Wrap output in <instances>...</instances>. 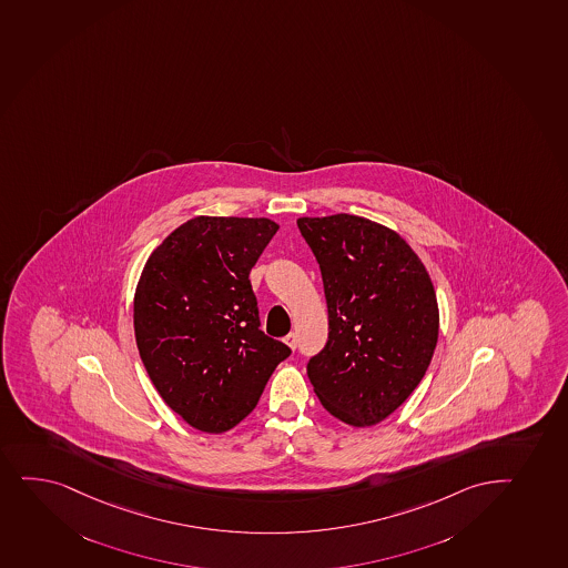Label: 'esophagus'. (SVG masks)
Wrapping results in <instances>:
<instances>
[{
  "label": "esophagus",
  "mask_w": 568,
  "mask_h": 568,
  "mask_svg": "<svg viewBox=\"0 0 568 568\" xmlns=\"http://www.w3.org/2000/svg\"><path fill=\"white\" fill-rule=\"evenodd\" d=\"M285 344L291 347V349H296V334L294 332H288L287 336H285Z\"/></svg>",
  "instance_id": "obj_1"
}]
</instances>
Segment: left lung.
Masks as SVG:
<instances>
[{"mask_svg":"<svg viewBox=\"0 0 568 568\" xmlns=\"http://www.w3.org/2000/svg\"><path fill=\"white\" fill-rule=\"evenodd\" d=\"M320 264L328 339L307 377L328 414L351 427L389 417L427 372L438 302L427 270L396 232L357 215L298 219Z\"/></svg>","mask_w":568,"mask_h":568,"instance_id":"left-lung-1","label":"left lung"}]
</instances>
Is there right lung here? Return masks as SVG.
<instances>
[{"label":"right lung","mask_w":568,"mask_h":568,"mask_svg":"<svg viewBox=\"0 0 568 568\" xmlns=\"http://www.w3.org/2000/svg\"><path fill=\"white\" fill-rule=\"evenodd\" d=\"M270 219L196 217L154 248L135 288L140 357L168 406L221 434L245 419L291 347L261 331L248 274Z\"/></svg>","instance_id":"right-lung-1"}]
</instances>
